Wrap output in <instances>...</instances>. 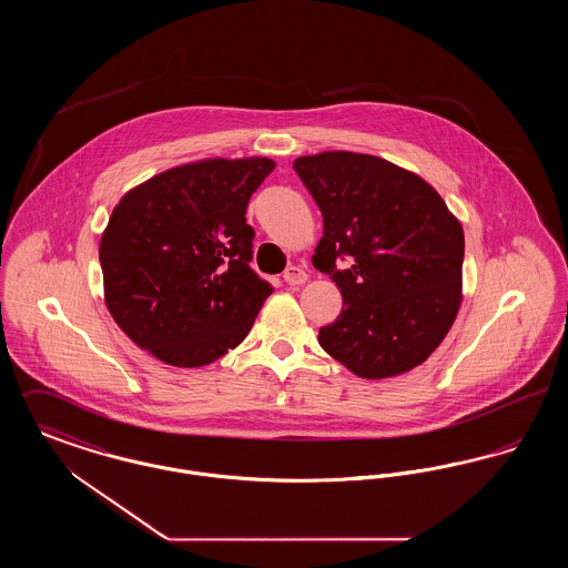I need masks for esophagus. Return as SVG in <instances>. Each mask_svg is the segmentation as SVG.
<instances>
[{
  "instance_id": "1",
  "label": "esophagus",
  "mask_w": 568,
  "mask_h": 568,
  "mask_svg": "<svg viewBox=\"0 0 568 568\" xmlns=\"http://www.w3.org/2000/svg\"><path fill=\"white\" fill-rule=\"evenodd\" d=\"M283 278H285V283L287 285H304L306 281H308V274L306 272L302 271L300 266H290L287 271L283 272Z\"/></svg>"
}]
</instances>
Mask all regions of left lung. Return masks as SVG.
Instances as JSON below:
<instances>
[{"label":"left lung","mask_w":568,"mask_h":568,"mask_svg":"<svg viewBox=\"0 0 568 568\" xmlns=\"http://www.w3.org/2000/svg\"><path fill=\"white\" fill-rule=\"evenodd\" d=\"M294 170L324 215L313 266L343 296L336 322L320 329L324 352L362 378L424 364L462 304L458 216L422 176L375 155L325 151ZM338 256L353 266L338 272Z\"/></svg>","instance_id":"left-lung-1"}]
</instances>
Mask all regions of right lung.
Listing matches in <instances>:
<instances>
[{
    "instance_id": "add662e5",
    "label": "right lung",
    "mask_w": 568,
    "mask_h": 568,
    "mask_svg": "<svg viewBox=\"0 0 568 568\" xmlns=\"http://www.w3.org/2000/svg\"><path fill=\"white\" fill-rule=\"evenodd\" d=\"M268 158L200 160L128 191L100 243L104 302L140 349L197 368L239 347L271 296L251 271L246 206Z\"/></svg>"
}]
</instances>
